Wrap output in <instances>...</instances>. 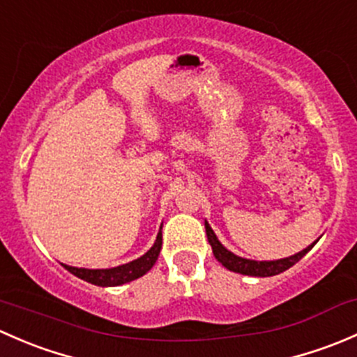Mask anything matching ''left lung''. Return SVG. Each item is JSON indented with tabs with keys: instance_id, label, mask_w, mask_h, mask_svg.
Masks as SVG:
<instances>
[{
	"instance_id": "obj_1",
	"label": "left lung",
	"mask_w": 357,
	"mask_h": 357,
	"mask_svg": "<svg viewBox=\"0 0 357 357\" xmlns=\"http://www.w3.org/2000/svg\"><path fill=\"white\" fill-rule=\"evenodd\" d=\"M205 231H207V240H208V243H211L214 257L218 259V261L221 262L226 269H229V271H235V273H240V275H248V276L280 275V273L287 271V269L291 268L295 262L301 261V259L304 257L309 250H311V247L314 245V243H312L311 247L304 248V250L298 252V254L291 255V257H287V259H280V261H250V259L238 257V255H235V254H231L229 250H226V248L219 243L218 236L214 235V231H212V228L208 226L207 221H205Z\"/></svg>"
}]
</instances>
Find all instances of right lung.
<instances>
[{
  "instance_id": "1",
  "label": "right lung",
  "mask_w": 357,
  "mask_h": 357,
  "mask_svg": "<svg viewBox=\"0 0 357 357\" xmlns=\"http://www.w3.org/2000/svg\"><path fill=\"white\" fill-rule=\"evenodd\" d=\"M162 247V231H158L155 243L153 247L146 252L145 255H142L136 261L128 262V264L117 266V268L112 269H82V268H72V266H66L67 271H70L72 275L77 276V278L84 280V282L93 283V285L98 287H117L122 283L132 282V280L139 278L145 273H149L152 269V266L155 264L158 252Z\"/></svg>"
}]
</instances>
